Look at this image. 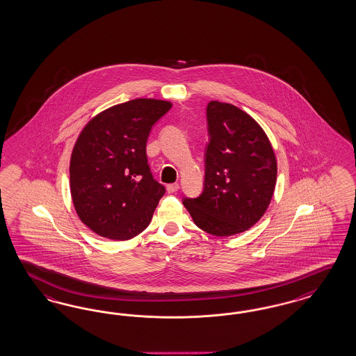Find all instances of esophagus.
Wrapping results in <instances>:
<instances>
[{
	"label": "esophagus",
	"mask_w": 356,
	"mask_h": 356,
	"mask_svg": "<svg viewBox=\"0 0 356 356\" xmlns=\"http://www.w3.org/2000/svg\"><path fill=\"white\" fill-rule=\"evenodd\" d=\"M179 189H180V185L177 183L167 185V192H168V193H176Z\"/></svg>",
	"instance_id": "1"
}]
</instances>
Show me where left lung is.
<instances>
[{"label":"left lung","instance_id":"left-lung-1","mask_svg":"<svg viewBox=\"0 0 356 356\" xmlns=\"http://www.w3.org/2000/svg\"><path fill=\"white\" fill-rule=\"evenodd\" d=\"M204 192L183 204L195 226L214 236H232L254 226L269 206L277 159L266 133L248 113L211 100L206 108Z\"/></svg>","mask_w":356,"mask_h":356}]
</instances>
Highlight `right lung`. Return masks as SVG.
I'll return each mask as SVG.
<instances>
[{"label":"right lung","instance_id":"right-lung-1","mask_svg":"<svg viewBox=\"0 0 356 356\" xmlns=\"http://www.w3.org/2000/svg\"><path fill=\"white\" fill-rule=\"evenodd\" d=\"M172 107L134 99L87 122L70 158V193L79 219L99 236L129 240L150 225L165 192L147 164L152 125Z\"/></svg>","mask_w":356,"mask_h":356}]
</instances>
